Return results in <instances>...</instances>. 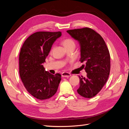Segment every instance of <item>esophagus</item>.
Listing matches in <instances>:
<instances>
[{"mask_svg":"<svg viewBox=\"0 0 129 129\" xmlns=\"http://www.w3.org/2000/svg\"><path fill=\"white\" fill-rule=\"evenodd\" d=\"M71 76V74L68 72H63L62 73V76H63V77H69Z\"/></svg>","mask_w":129,"mask_h":129,"instance_id":"1","label":"esophagus"}]
</instances>
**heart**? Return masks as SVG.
Returning <instances> with one entry per match:
<instances>
[{
	"label": "heart",
	"mask_w": 129,
	"mask_h": 129,
	"mask_svg": "<svg viewBox=\"0 0 129 129\" xmlns=\"http://www.w3.org/2000/svg\"><path fill=\"white\" fill-rule=\"evenodd\" d=\"M62 44L64 45L66 48H68L72 46H75L74 41L71 38H66L62 41Z\"/></svg>",
	"instance_id": "1"
}]
</instances>
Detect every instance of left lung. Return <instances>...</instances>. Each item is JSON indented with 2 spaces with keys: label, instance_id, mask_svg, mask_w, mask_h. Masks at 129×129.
I'll return each mask as SVG.
<instances>
[{
  "label": "left lung",
  "instance_id": "8db88e82",
  "mask_svg": "<svg viewBox=\"0 0 129 129\" xmlns=\"http://www.w3.org/2000/svg\"><path fill=\"white\" fill-rule=\"evenodd\" d=\"M79 41L81 47V63L87 72L86 77H80V87L77 90L85 98L95 96L108 79L110 71V55L107 45L101 35L93 29L83 28L67 30Z\"/></svg>",
  "mask_w": 129,
  "mask_h": 129
}]
</instances>
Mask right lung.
Wrapping results in <instances>:
<instances>
[{
  "mask_svg": "<svg viewBox=\"0 0 129 129\" xmlns=\"http://www.w3.org/2000/svg\"><path fill=\"white\" fill-rule=\"evenodd\" d=\"M61 36L58 32H37L27 38L19 54V74L25 88L38 100L52 97L56 92L61 80L45 72L42 64L48 56L54 42Z\"/></svg>",
  "mask_w": 129,
  "mask_h": 129,
  "instance_id": "1",
  "label": "right lung"
}]
</instances>
